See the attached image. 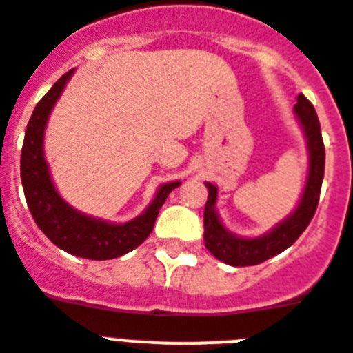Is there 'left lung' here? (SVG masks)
Masks as SVG:
<instances>
[{
  "label": "left lung",
  "instance_id": "obj_1",
  "mask_svg": "<svg viewBox=\"0 0 353 353\" xmlns=\"http://www.w3.org/2000/svg\"><path fill=\"white\" fill-rule=\"evenodd\" d=\"M297 121L305 134L308 147V176L297 208L270 232L259 237H239L226 230L216 212L217 186L205 183L208 199L205 205V246L212 256L230 266H252L277 256L297 241V237L310 225L319 203L321 185L325 177V145L316 108L303 94L297 96L294 107Z\"/></svg>",
  "mask_w": 353,
  "mask_h": 353
}]
</instances>
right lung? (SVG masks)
<instances>
[{"instance_id": "1", "label": "right lung", "mask_w": 353, "mask_h": 353, "mask_svg": "<svg viewBox=\"0 0 353 353\" xmlns=\"http://www.w3.org/2000/svg\"><path fill=\"white\" fill-rule=\"evenodd\" d=\"M72 74L74 70H68L65 76L59 77L54 87L41 97L30 116L21 148L23 192L34 221L54 245L85 259H114L134 250L150 236L159 208L167 201L168 194L181 185V181L165 183L159 186L147 210L123 225L96 219L68 205L57 194L52 183L43 152V137L48 116Z\"/></svg>"}]
</instances>
